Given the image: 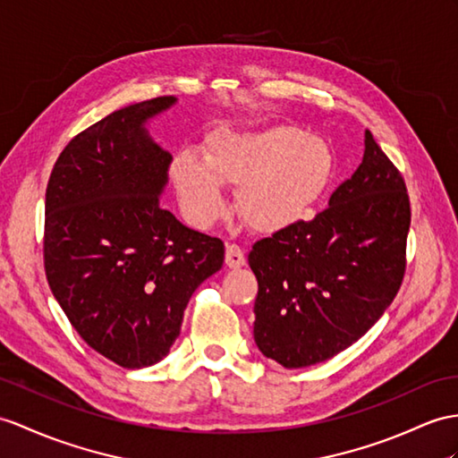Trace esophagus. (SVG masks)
I'll use <instances>...</instances> for the list:
<instances>
[{
    "label": "esophagus",
    "instance_id": "34e87169",
    "mask_svg": "<svg viewBox=\"0 0 458 458\" xmlns=\"http://www.w3.org/2000/svg\"><path fill=\"white\" fill-rule=\"evenodd\" d=\"M225 264L229 267H233V270H235V267L244 266V254H242L241 247H237V244H227V249H225Z\"/></svg>",
    "mask_w": 458,
    "mask_h": 458
}]
</instances>
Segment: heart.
<instances>
[{
    "label": "heart",
    "mask_w": 458,
    "mask_h": 458,
    "mask_svg": "<svg viewBox=\"0 0 458 458\" xmlns=\"http://www.w3.org/2000/svg\"><path fill=\"white\" fill-rule=\"evenodd\" d=\"M330 145L305 130L274 124L259 130H219L204 159L182 151L173 182L188 221L209 227L227 209L223 184L237 188V209L259 233H280L303 221L332 176Z\"/></svg>",
    "instance_id": "b5f03b06"
}]
</instances>
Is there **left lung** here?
<instances>
[{
	"mask_svg": "<svg viewBox=\"0 0 458 458\" xmlns=\"http://www.w3.org/2000/svg\"><path fill=\"white\" fill-rule=\"evenodd\" d=\"M361 165L313 221L252 244L254 342L285 369L350 348L393 303L406 267L403 174L365 130Z\"/></svg>",
	"mask_w": 458,
	"mask_h": 458,
	"instance_id": "1",
	"label": "left lung"
}]
</instances>
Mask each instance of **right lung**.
Instances as JSON below:
<instances>
[{"mask_svg": "<svg viewBox=\"0 0 458 458\" xmlns=\"http://www.w3.org/2000/svg\"><path fill=\"white\" fill-rule=\"evenodd\" d=\"M176 105L157 97L114 110L65 145L47 188L44 267L72 327L126 369L161 361L196 287L225 247L161 208L173 155L148 122Z\"/></svg>", "mask_w": 458, "mask_h": 458, "instance_id": "right-lung-1", "label": "right lung"}]
</instances>
